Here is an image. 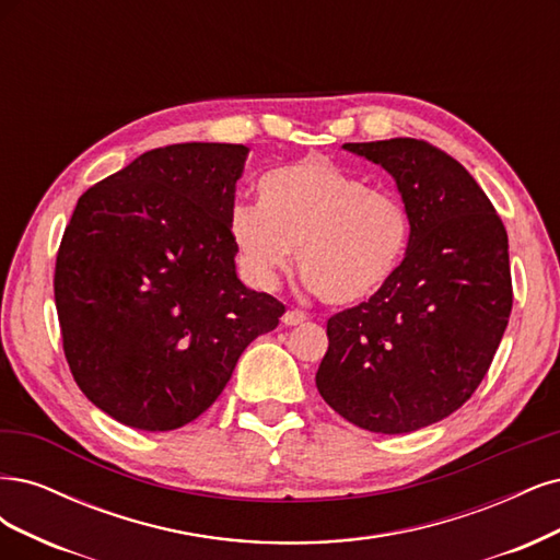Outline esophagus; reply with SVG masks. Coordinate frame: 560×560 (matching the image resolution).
<instances>
[{
    "instance_id": "34e87169",
    "label": "esophagus",
    "mask_w": 560,
    "mask_h": 560,
    "mask_svg": "<svg viewBox=\"0 0 560 560\" xmlns=\"http://www.w3.org/2000/svg\"><path fill=\"white\" fill-rule=\"evenodd\" d=\"M306 318V312H302V310H288L283 316H281V320H283V326H300V323H304Z\"/></svg>"
}]
</instances>
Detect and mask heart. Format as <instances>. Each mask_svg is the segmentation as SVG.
Masks as SVG:
<instances>
[{"label": "heart", "instance_id": "1", "mask_svg": "<svg viewBox=\"0 0 560 560\" xmlns=\"http://www.w3.org/2000/svg\"><path fill=\"white\" fill-rule=\"evenodd\" d=\"M262 202L230 207L228 230L246 277L272 288L298 248V267L330 304L372 298L398 272L409 244V215L398 195L370 190L320 155L272 170Z\"/></svg>", "mask_w": 560, "mask_h": 560}]
</instances>
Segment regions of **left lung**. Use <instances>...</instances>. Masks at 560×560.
<instances>
[{
	"instance_id": "obj_1",
	"label": "left lung",
	"mask_w": 560,
	"mask_h": 560,
	"mask_svg": "<svg viewBox=\"0 0 560 560\" xmlns=\"http://www.w3.org/2000/svg\"><path fill=\"white\" fill-rule=\"evenodd\" d=\"M345 149L395 178L411 232L382 291L328 318L316 388L349 423L402 435L454 413L489 372L512 312L508 230L470 172L423 139Z\"/></svg>"
}]
</instances>
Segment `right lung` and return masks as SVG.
I'll return each mask as SVG.
<instances>
[{
    "instance_id": "1",
    "label": "right lung",
    "mask_w": 560,
    "mask_h": 560,
    "mask_svg": "<svg viewBox=\"0 0 560 560\" xmlns=\"http://www.w3.org/2000/svg\"><path fill=\"white\" fill-rule=\"evenodd\" d=\"M248 149L172 143L88 188L56 260L62 349L85 398L149 432L207 411L285 306L234 272L228 213Z\"/></svg>"
}]
</instances>
